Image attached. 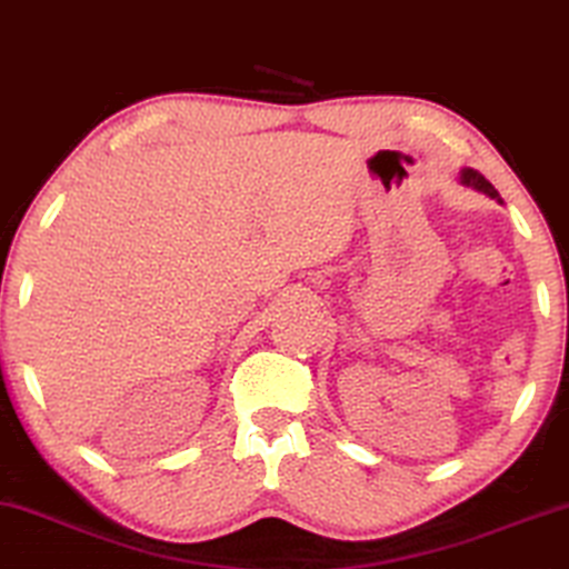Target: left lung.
<instances>
[{"label": "left lung", "instance_id": "obj_1", "mask_svg": "<svg viewBox=\"0 0 569 569\" xmlns=\"http://www.w3.org/2000/svg\"><path fill=\"white\" fill-rule=\"evenodd\" d=\"M459 182L462 184H467V187H472V189H477V192H485L488 197H492V200H498L500 204H503V200H500V194H498V189L492 187L488 179H485L480 171H475V169H462L459 171Z\"/></svg>", "mask_w": 569, "mask_h": 569}]
</instances>
